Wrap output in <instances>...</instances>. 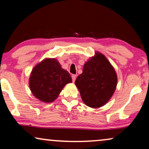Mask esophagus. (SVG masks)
<instances>
[{
    "label": "esophagus",
    "mask_w": 149,
    "mask_h": 149,
    "mask_svg": "<svg viewBox=\"0 0 149 149\" xmlns=\"http://www.w3.org/2000/svg\"><path fill=\"white\" fill-rule=\"evenodd\" d=\"M76 78H77V75H76V74H72V82H74L75 80H76Z\"/></svg>",
    "instance_id": "esophagus-1"
}]
</instances>
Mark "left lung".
I'll return each mask as SVG.
<instances>
[{
	"instance_id": "left-lung-1",
	"label": "left lung",
	"mask_w": 149,
	"mask_h": 149,
	"mask_svg": "<svg viewBox=\"0 0 149 149\" xmlns=\"http://www.w3.org/2000/svg\"><path fill=\"white\" fill-rule=\"evenodd\" d=\"M117 77L113 67L100 53L91 58L83 66L75 85L87 106L98 108L104 105L115 92Z\"/></svg>"
}]
</instances>
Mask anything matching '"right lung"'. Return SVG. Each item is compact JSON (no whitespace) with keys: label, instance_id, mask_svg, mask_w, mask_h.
<instances>
[{"label":"right lung","instance_id":"1","mask_svg":"<svg viewBox=\"0 0 149 149\" xmlns=\"http://www.w3.org/2000/svg\"><path fill=\"white\" fill-rule=\"evenodd\" d=\"M72 82L70 74L55 59H46L36 65L30 75V90L44 102L54 101L66 84Z\"/></svg>","mask_w":149,"mask_h":149}]
</instances>
